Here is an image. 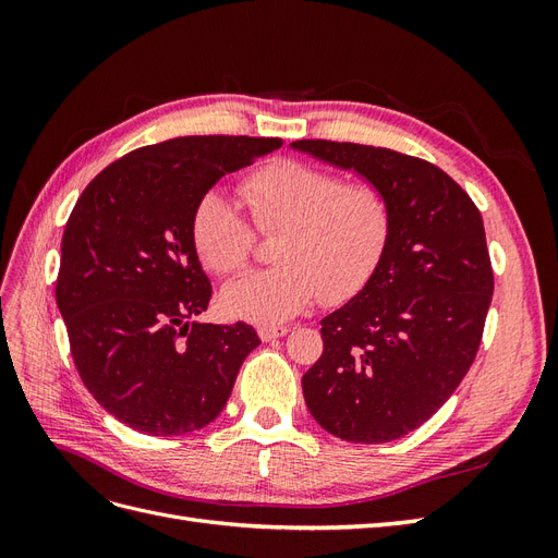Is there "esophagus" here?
Segmentation results:
<instances>
[{
    "mask_svg": "<svg viewBox=\"0 0 558 558\" xmlns=\"http://www.w3.org/2000/svg\"><path fill=\"white\" fill-rule=\"evenodd\" d=\"M286 332H289V328L286 326H260L258 328V335L263 342H272V340H277V337H283Z\"/></svg>",
    "mask_w": 558,
    "mask_h": 558,
    "instance_id": "1",
    "label": "esophagus"
}]
</instances>
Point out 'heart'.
<instances>
[{
  "mask_svg": "<svg viewBox=\"0 0 558 558\" xmlns=\"http://www.w3.org/2000/svg\"><path fill=\"white\" fill-rule=\"evenodd\" d=\"M251 221L279 232L272 269L251 272L223 291V307L253 324L275 326L324 302H344L375 275L391 238V205L373 183H344L320 167L279 158L244 183ZM193 244L214 275L248 265L256 234L238 202L207 193L193 211Z\"/></svg>",
  "mask_w": 558,
  "mask_h": 558,
  "instance_id": "1",
  "label": "heart"
}]
</instances>
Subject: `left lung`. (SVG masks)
Returning <instances> with one entry per match:
<instances>
[{"label":"left lung","mask_w":558,"mask_h":558,"mask_svg":"<svg viewBox=\"0 0 558 558\" xmlns=\"http://www.w3.org/2000/svg\"><path fill=\"white\" fill-rule=\"evenodd\" d=\"M291 148L353 170L391 205L375 275L320 320L324 353L302 377V393L318 426L340 440H398L442 408L477 356L494 295L482 214L421 158L326 140Z\"/></svg>","instance_id":"obj_1"}]
</instances>
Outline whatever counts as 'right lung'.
<instances>
[{"instance_id": "obj_1", "label": "right lung", "mask_w": 558, "mask_h": 558, "mask_svg": "<svg viewBox=\"0 0 558 558\" xmlns=\"http://www.w3.org/2000/svg\"><path fill=\"white\" fill-rule=\"evenodd\" d=\"M277 137H177L105 167L62 234L58 310L93 398L146 435H183L221 414L248 353L251 326L199 324L211 283L193 244V211L211 185Z\"/></svg>"}]
</instances>
